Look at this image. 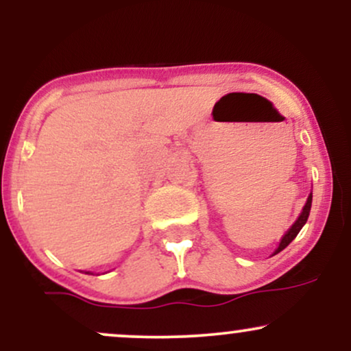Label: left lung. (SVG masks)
I'll list each match as a JSON object with an SVG mask.
<instances>
[{"mask_svg": "<svg viewBox=\"0 0 351 351\" xmlns=\"http://www.w3.org/2000/svg\"><path fill=\"white\" fill-rule=\"evenodd\" d=\"M310 208H312V193H310V195H308V198H307V203H305L304 209H302L300 216L297 217V221H295V223L292 224V228L289 229L287 232H285L284 237H282V239H280V244H279V247L276 249V252H274V254L280 252L282 249H285V247H287V245L291 244L293 239H295V236L299 234V232H300V229L304 228V224H305V223H307V219H308V215H310Z\"/></svg>", "mask_w": 351, "mask_h": 351, "instance_id": "left-lung-1", "label": "left lung"}]
</instances>
